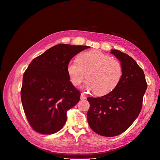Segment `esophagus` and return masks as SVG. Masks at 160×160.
Listing matches in <instances>:
<instances>
[{
    "mask_svg": "<svg viewBox=\"0 0 160 160\" xmlns=\"http://www.w3.org/2000/svg\"><path fill=\"white\" fill-rule=\"evenodd\" d=\"M86 98H87V97L85 96V95L84 93H81V95H80V99H82V100H84V99H85Z\"/></svg>",
    "mask_w": 160,
    "mask_h": 160,
    "instance_id": "esophagus-1",
    "label": "esophagus"
}]
</instances>
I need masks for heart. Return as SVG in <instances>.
Returning a JSON list of instances; mask_svg holds the SVG:
<instances>
[{
	"instance_id": "b5f03b06",
	"label": "heart",
	"mask_w": 160,
	"mask_h": 160,
	"mask_svg": "<svg viewBox=\"0 0 160 160\" xmlns=\"http://www.w3.org/2000/svg\"><path fill=\"white\" fill-rule=\"evenodd\" d=\"M67 71L72 83L79 85L87 74L88 80L83 88L94 91L97 95H106L115 88L122 75V68L118 61L99 51L82 53L78 60L69 62Z\"/></svg>"
}]
</instances>
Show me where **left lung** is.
<instances>
[{
	"instance_id": "8db88e82",
	"label": "left lung",
	"mask_w": 160,
	"mask_h": 160,
	"mask_svg": "<svg viewBox=\"0 0 160 160\" xmlns=\"http://www.w3.org/2000/svg\"><path fill=\"white\" fill-rule=\"evenodd\" d=\"M120 61L122 75L112 92L101 97H88L89 126L103 137H115L132 125L142 108L147 88L145 73L132 57L120 51L110 52Z\"/></svg>"
}]
</instances>
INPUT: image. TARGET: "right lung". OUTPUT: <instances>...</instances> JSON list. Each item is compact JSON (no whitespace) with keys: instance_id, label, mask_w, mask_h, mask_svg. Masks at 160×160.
<instances>
[{"instance_id":"1","label":"right lung","mask_w":160,"mask_h":160,"mask_svg":"<svg viewBox=\"0 0 160 160\" xmlns=\"http://www.w3.org/2000/svg\"><path fill=\"white\" fill-rule=\"evenodd\" d=\"M90 48L59 44L32 60L23 73L21 99L28 122L36 132H58L67 112L78 103L80 92L71 81L68 64L78 53Z\"/></svg>"}]
</instances>
